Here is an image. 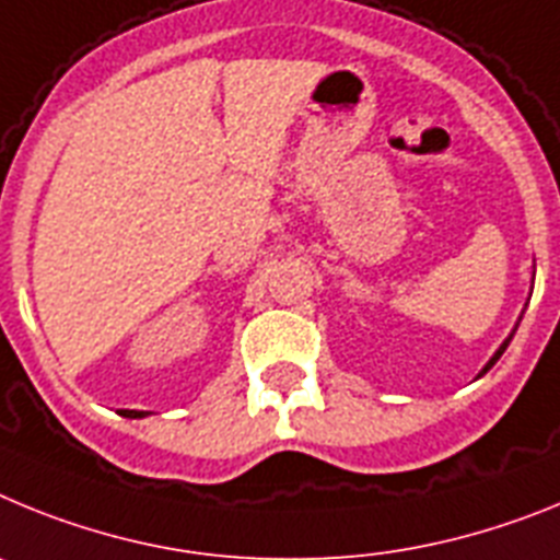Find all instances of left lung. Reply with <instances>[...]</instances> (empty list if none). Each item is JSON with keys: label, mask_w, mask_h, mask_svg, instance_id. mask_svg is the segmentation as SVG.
<instances>
[{"label": "left lung", "mask_w": 560, "mask_h": 560, "mask_svg": "<svg viewBox=\"0 0 560 560\" xmlns=\"http://www.w3.org/2000/svg\"><path fill=\"white\" fill-rule=\"evenodd\" d=\"M510 340H513V335H510V338H508V340H504L502 347H499V352H495V354H493V358H490V363H488V366H485V372H488V369H490V366H493V363H495V361H499V358H502V352H504V349H508V343H510Z\"/></svg>", "instance_id": "8db88e82"}]
</instances>
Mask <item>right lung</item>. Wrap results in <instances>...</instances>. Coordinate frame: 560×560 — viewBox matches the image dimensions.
I'll list each match as a JSON object with an SVG mask.
<instances>
[{
    "label": "right lung",
    "mask_w": 560,
    "mask_h": 560,
    "mask_svg": "<svg viewBox=\"0 0 560 560\" xmlns=\"http://www.w3.org/2000/svg\"><path fill=\"white\" fill-rule=\"evenodd\" d=\"M124 417H143V411H120Z\"/></svg>",
    "instance_id": "add662e5"
}]
</instances>
